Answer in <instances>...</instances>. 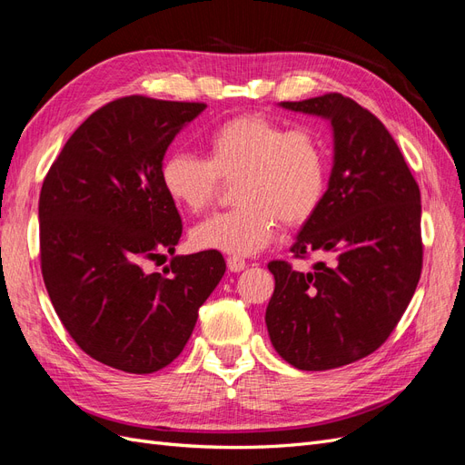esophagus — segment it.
<instances>
[{"instance_id":"obj_1","label":"esophagus","mask_w":465,"mask_h":465,"mask_svg":"<svg viewBox=\"0 0 465 465\" xmlns=\"http://www.w3.org/2000/svg\"><path fill=\"white\" fill-rule=\"evenodd\" d=\"M227 267L231 272H234V273H238V272H242L244 267H246V262L241 258V256H231V258H227Z\"/></svg>"}]
</instances>
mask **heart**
Listing matches in <instances>:
<instances>
[{
	"label": "heart",
	"mask_w": 465,
	"mask_h": 465,
	"mask_svg": "<svg viewBox=\"0 0 465 465\" xmlns=\"http://www.w3.org/2000/svg\"><path fill=\"white\" fill-rule=\"evenodd\" d=\"M328 164L320 135L262 114H241L205 137V159L174 151L161 166L168 198L202 213L232 182L236 207L195 224L192 244L224 254H254L272 242L277 224L299 227L311 219L326 192Z\"/></svg>",
	"instance_id": "heart-1"
}]
</instances>
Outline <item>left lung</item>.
I'll return each instance as SVG.
<instances>
[{"mask_svg":"<svg viewBox=\"0 0 465 465\" xmlns=\"http://www.w3.org/2000/svg\"><path fill=\"white\" fill-rule=\"evenodd\" d=\"M281 106L331 122L330 186L291 246L297 260H331L311 273L267 263L275 289L265 323L294 369L330 371L374 353L410 304L423 270L420 192L386 125L353 98L328 93Z\"/></svg>","mask_w":465,"mask_h":465,"instance_id":"left-lung-1","label":"left lung"}]
</instances>
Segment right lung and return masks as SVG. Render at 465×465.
<instances>
[{"instance_id": "add662e5", "label": "right lung", "mask_w": 465, "mask_h": 465, "mask_svg": "<svg viewBox=\"0 0 465 465\" xmlns=\"http://www.w3.org/2000/svg\"><path fill=\"white\" fill-rule=\"evenodd\" d=\"M207 104L116 98L67 139L42 182L40 270L54 311L94 361L132 374L171 364L221 281V252L174 256L182 219L161 166L174 135Z\"/></svg>"}]
</instances>
